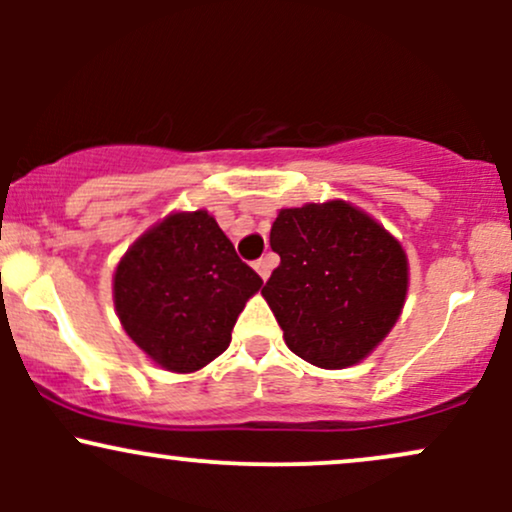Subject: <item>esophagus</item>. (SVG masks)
Segmentation results:
<instances>
[{"label":"esophagus","instance_id":"esophagus-1","mask_svg":"<svg viewBox=\"0 0 512 512\" xmlns=\"http://www.w3.org/2000/svg\"><path fill=\"white\" fill-rule=\"evenodd\" d=\"M272 267H274V262H272V257H269V255H267V257H262V260H257V262H255V272L260 274L264 281H267V279H269V274H272Z\"/></svg>","mask_w":512,"mask_h":512}]
</instances>
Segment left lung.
I'll return each mask as SVG.
<instances>
[{"label": "left lung", "instance_id": "obj_1", "mask_svg": "<svg viewBox=\"0 0 512 512\" xmlns=\"http://www.w3.org/2000/svg\"><path fill=\"white\" fill-rule=\"evenodd\" d=\"M269 243L281 262L262 296L303 361L327 370L356 366L395 327L409 262L366 211L342 199L281 209Z\"/></svg>", "mask_w": 512, "mask_h": 512}]
</instances>
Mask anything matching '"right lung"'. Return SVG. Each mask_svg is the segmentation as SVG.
I'll use <instances>...</instances> for the list:
<instances>
[{
	"instance_id": "add662e5",
	"label": "right lung",
	"mask_w": 512,
	"mask_h": 512,
	"mask_svg": "<svg viewBox=\"0 0 512 512\" xmlns=\"http://www.w3.org/2000/svg\"><path fill=\"white\" fill-rule=\"evenodd\" d=\"M260 286L209 211H175L125 252L113 301L129 339L156 366L195 373L228 349Z\"/></svg>"
}]
</instances>
